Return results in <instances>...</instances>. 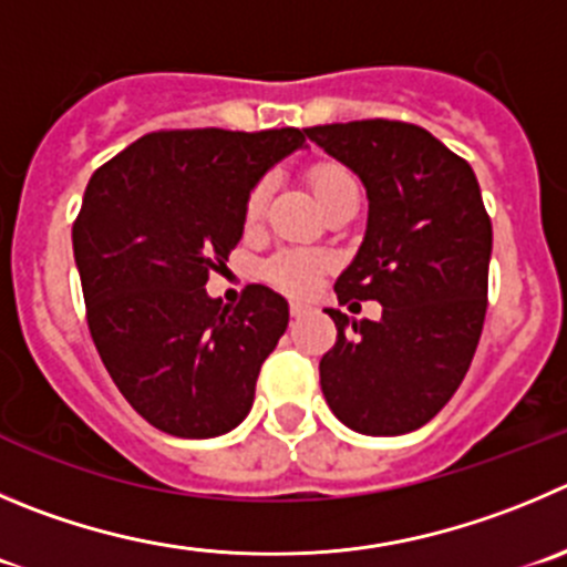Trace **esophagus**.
Returning <instances> with one entry per match:
<instances>
[{"label":"esophagus","mask_w":567,"mask_h":567,"mask_svg":"<svg viewBox=\"0 0 567 567\" xmlns=\"http://www.w3.org/2000/svg\"><path fill=\"white\" fill-rule=\"evenodd\" d=\"M309 309H311V306L306 303V300H292V303H289V315H292V317H303Z\"/></svg>","instance_id":"obj_1"}]
</instances>
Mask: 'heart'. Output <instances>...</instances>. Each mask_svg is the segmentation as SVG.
Wrapping results in <instances>:
<instances>
[{"instance_id":"obj_1","label":"heart","mask_w":567,"mask_h":567,"mask_svg":"<svg viewBox=\"0 0 567 567\" xmlns=\"http://www.w3.org/2000/svg\"><path fill=\"white\" fill-rule=\"evenodd\" d=\"M309 183L315 188L317 199L326 206L328 199L344 186H350L353 175L344 169L337 161H317L309 169ZM269 194H272V177H261L250 186L245 197V223L256 225L261 223L264 212H267ZM333 258L322 250H306V247H284V250L272 252L264 264V278L272 287L284 289L292 295H309L320 287V280L331 272Z\"/></svg>"}]
</instances>
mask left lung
Masks as SVG:
<instances>
[{"label": "left lung", "instance_id": "1", "mask_svg": "<svg viewBox=\"0 0 567 567\" xmlns=\"http://www.w3.org/2000/svg\"><path fill=\"white\" fill-rule=\"evenodd\" d=\"M368 188V234L333 284L339 303L379 300L381 320L328 309L337 342L320 386L348 429L395 436L429 423L471 368L487 315L493 223L471 164L395 118L306 127Z\"/></svg>", "mask_w": 567, "mask_h": 567}]
</instances>
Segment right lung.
I'll return each mask as SVG.
<instances>
[{
    "label": "right lung",
    "instance_id": "obj_1",
    "mask_svg": "<svg viewBox=\"0 0 567 567\" xmlns=\"http://www.w3.org/2000/svg\"><path fill=\"white\" fill-rule=\"evenodd\" d=\"M306 131H155L91 175L72 225L85 320L113 384L155 429H236L284 337L287 300L261 284L208 298L245 230V197Z\"/></svg>",
    "mask_w": 567,
    "mask_h": 567
}]
</instances>
